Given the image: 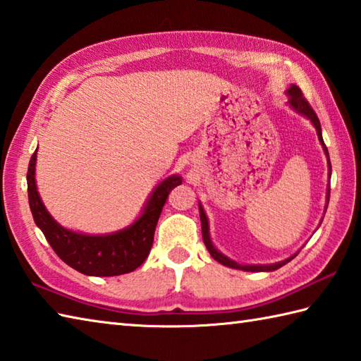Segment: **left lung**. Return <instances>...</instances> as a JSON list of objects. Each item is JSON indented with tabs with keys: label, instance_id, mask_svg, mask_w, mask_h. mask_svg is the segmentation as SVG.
Segmentation results:
<instances>
[{
	"label": "left lung",
	"instance_id": "obj_1",
	"mask_svg": "<svg viewBox=\"0 0 361 361\" xmlns=\"http://www.w3.org/2000/svg\"><path fill=\"white\" fill-rule=\"evenodd\" d=\"M286 94H288V103H289V106H291V108L294 109V111H298L299 114H302V116H305V117H308L310 120H312V123L314 125V128H316V131H317V137H319V142L322 144V148H324V152H326V154H327V158H329V152H327V147H326V144H324V139H322V131H321V122H319V118H317V116H316V112L313 111V108L312 106H310V103L305 100V97H303V94H302V90L298 87V86H294V84H291V87H289L288 90H286ZM329 175H331V164H330V159H329ZM329 199H330V189L327 190V204H329ZM199 209H200V221H202V236H203V243H204V245H207V249H208V252H209V255L213 257L216 261H219V263L221 264H224V266H227V267H233V269H239V271H249V272H267V271H275V269H279V267H281V266H285L286 263H289V261H291L295 255H298V253H295V255H293V257H289V258H286V259H283V261H280V263H274V264H263V266H259V264H239V263H236V261H233V259H230V258H227L225 255H222L221 252H219L216 247L213 245V243H211V239H209V227H208V217H207V214H204V211H203V208H202V204H199Z\"/></svg>",
	"mask_w": 361,
	"mask_h": 361
}]
</instances>
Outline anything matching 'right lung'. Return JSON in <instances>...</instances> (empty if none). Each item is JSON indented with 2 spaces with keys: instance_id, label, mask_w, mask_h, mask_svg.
<instances>
[{
  "instance_id": "right-lung-1",
  "label": "right lung",
  "mask_w": 361,
  "mask_h": 361,
  "mask_svg": "<svg viewBox=\"0 0 361 361\" xmlns=\"http://www.w3.org/2000/svg\"><path fill=\"white\" fill-rule=\"evenodd\" d=\"M35 159L37 153L32 154L27 166V199L34 222L56 255L75 271L94 277H112L137 269L150 253L162 207L171 190L181 185V176L172 175L159 183L148 199L144 213L128 228L112 235L90 236L63 228L49 216L35 186Z\"/></svg>"
}]
</instances>
